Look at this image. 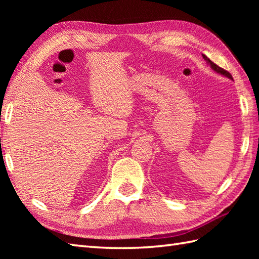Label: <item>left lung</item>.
Instances as JSON below:
<instances>
[{
	"instance_id": "1",
	"label": "left lung",
	"mask_w": 259,
	"mask_h": 259,
	"mask_svg": "<svg viewBox=\"0 0 259 259\" xmlns=\"http://www.w3.org/2000/svg\"><path fill=\"white\" fill-rule=\"evenodd\" d=\"M202 57H203V59H205V61L207 62V64L210 65V68L214 71V72L218 73V74H221V75L226 76V78H228V79H230V80H233V76H232V74H230L229 72H227L226 70H224V69H222V68H219L217 64H214V63H213L212 61H210V60H209L206 56H203V54H202Z\"/></svg>"
}]
</instances>
